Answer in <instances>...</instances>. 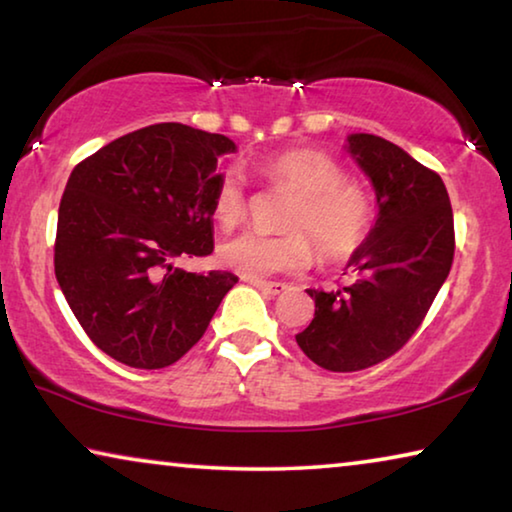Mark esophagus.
<instances>
[{
	"label": "esophagus",
	"mask_w": 512,
	"mask_h": 512,
	"mask_svg": "<svg viewBox=\"0 0 512 512\" xmlns=\"http://www.w3.org/2000/svg\"><path fill=\"white\" fill-rule=\"evenodd\" d=\"M248 282L253 284L255 289L268 293V296H280V293L287 289V284H284V282H266V280H255V277H250Z\"/></svg>",
	"instance_id": "1"
}]
</instances>
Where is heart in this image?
<instances>
[{"label":"heart","instance_id":"b5f03b06","mask_svg":"<svg viewBox=\"0 0 512 512\" xmlns=\"http://www.w3.org/2000/svg\"><path fill=\"white\" fill-rule=\"evenodd\" d=\"M268 185L296 194L284 235L244 230L219 246V262L244 277L300 273L316 248L325 262H341L366 244L375 221V205L361 185L348 180L339 162L314 149H291L257 162ZM214 219L230 230L246 219L248 201L235 171L219 180L214 192Z\"/></svg>","mask_w":512,"mask_h":512}]
</instances>
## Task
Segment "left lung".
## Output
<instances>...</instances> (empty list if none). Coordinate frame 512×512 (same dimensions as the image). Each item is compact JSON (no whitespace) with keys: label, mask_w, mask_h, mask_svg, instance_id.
Returning a JSON list of instances; mask_svg holds the SVG:
<instances>
[{"label":"left lung","mask_w":512,"mask_h":512,"mask_svg":"<svg viewBox=\"0 0 512 512\" xmlns=\"http://www.w3.org/2000/svg\"><path fill=\"white\" fill-rule=\"evenodd\" d=\"M348 153L375 187L377 223L348 262L350 284L307 291L316 314L296 334L300 350L332 372L366 370L400 352L454 262V214L443 178L377 135H350Z\"/></svg>","instance_id":"left-lung-1"}]
</instances>
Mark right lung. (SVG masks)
<instances>
[{"instance_id": "right-lung-1", "label": "right lung", "mask_w": 512, "mask_h": 512, "mask_svg": "<svg viewBox=\"0 0 512 512\" xmlns=\"http://www.w3.org/2000/svg\"><path fill=\"white\" fill-rule=\"evenodd\" d=\"M235 142L153 124L79 162L58 207L56 280L90 341L131 368L158 370L201 341L239 277L173 268L214 250L219 155Z\"/></svg>"}]
</instances>
